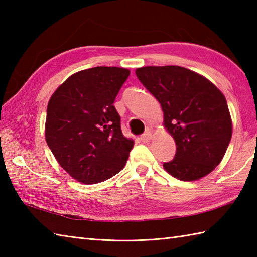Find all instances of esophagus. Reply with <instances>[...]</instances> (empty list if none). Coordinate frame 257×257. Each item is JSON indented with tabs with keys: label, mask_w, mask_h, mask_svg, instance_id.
<instances>
[{
	"label": "esophagus",
	"mask_w": 257,
	"mask_h": 257,
	"mask_svg": "<svg viewBox=\"0 0 257 257\" xmlns=\"http://www.w3.org/2000/svg\"><path fill=\"white\" fill-rule=\"evenodd\" d=\"M151 138H152V134L150 132H146L144 135H141V137H140L143 143H148V141L151 140Z\"/></svg>",
	"instance_id": "1"
}]
</instances>
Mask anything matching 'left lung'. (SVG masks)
Returning <instances> with one entry per match:
<instances>
[{
  "label": "left lung",
  "instance_id": "1",
  "mask_svg": "<svg viewBox=\"0 0 257 257\" xmlns=\"http://www.w3.org/2000/svg\"><path fill=\"white\" fill-rule=\"evenodd\" d=\"M140 83L160 102L166 129L176 141L173 159L163 168L179 180L193 181L214 170L232 137L224 95L203 76L180 66L136 69Z\"/></svg>",
  "mask_w": 257,
  "mask_h": 257
}]
</instances>
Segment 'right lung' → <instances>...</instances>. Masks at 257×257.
<instances>
[{
  "mask_svg": "<svg viewBox=\"0 0 257 257\" xmlns=\"http://www.w3.org/2000/svg\"><path fill=\"white\" fill-rule=\"evenodd\" d=\"M129 75L120 67L80 70L48 101L46 143L64 170L81 183L105 181L128 160L134 140L122 135L113 101Z\"/></svg>",
  "mask_w": 257,
  "mask_h": 257,
  "instance_id": "right-lung-1",
  "label": "right lung"
}]
</instances>
